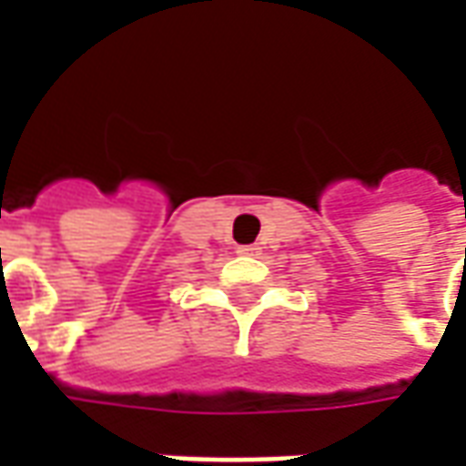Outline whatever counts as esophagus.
Instances as JSON below:
<instances>
[{
  "label": "esophagus",
  "instance_id": "34e87169",
  "mask_svg": "<svg viewBox=\"0 0 466 466\" xmlns=\"http://www.w3.org/2000/svg\"><path fill=\"white\" fill-rule=\"evenodd\" d=\"M259 252V247L254 244H244V247H237V254H244V257H252V254Z\"/></svg>",
  "mask_w": 466,
  "mask_h": 466
}]
</instances>
